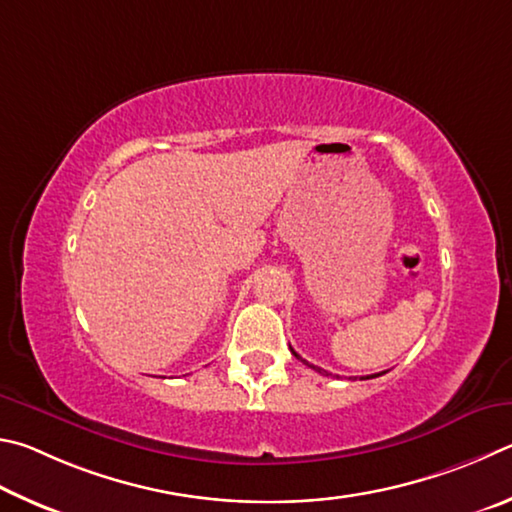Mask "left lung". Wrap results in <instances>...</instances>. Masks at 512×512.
I'll use <instances>...</instances> for the list:
<instances>
[{
  "label": "left lung",
  "instance_id": "left-lung-1",
  "mask_svg": "<svg viewBox=\"0 0 512 512\" xmlns=\"http://www.w3.org/2000/svg\"><path fill=\"white\" fill-rule=\"evenodd\" d=\"M290 351H292V348H290ZM292 355H294V357H297V360H301V357H299L297 353H294V351H292ZM301 362H303V364H308L306 360H301ZM308 366H310V369H315L317 373H321V375H333V373H328V371H324V369H319V366H312V364H308ZM378 375H382V373H375V375H373V378H378Z\"/></svg>",
  "mask_w": 512,
  "mask_h": 512
}]
</instances>
